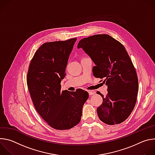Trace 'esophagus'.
<instances>
[{
    "mask_svg": "<svg viewBox=\"0 0 155 155\" xmlns=\"http://www.w3.org/2000/svg\"><path fill=\"white\" fill-rule=\"evenodd\" d=\"M87 92H88V93H89L90 96H92L93 94H95V93H96V92L93 90H89V91H87Z\"/></svg>",
    "mask_w": 155,
    "mask_h": 155,
    "instance_id": "obj_1",
    "label": "esophagus"
}]
</instances>
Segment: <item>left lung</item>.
I'll return each instance as SVG.
<instances>
[{
    "label": "left lung",
    "instance_id": "left-lung-1",
    "mask_svg": "<svg viewBox=\"0 0 155 155\" xmlns=\"http://www.w3.org/2000/svg\"><path fill=\"white\" fill-rule=\"evenodd\" d=\"M82 48L95 64L93 74L105 78L107 95L97 109L99 119L108 125L125 121L133 110L139 90L138 78L127 52L122 44L107 34H98L81 40Z\"/></svg>",
    "mask_w": 155,
    "mask_h": 155
}]
</instances>
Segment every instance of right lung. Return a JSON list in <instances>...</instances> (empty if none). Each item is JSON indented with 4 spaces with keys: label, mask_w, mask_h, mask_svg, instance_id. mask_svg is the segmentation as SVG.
Returning a JSON list of instances; mask_svg holds the SVG:
<instances>
[{
    "label": "right lung",
    "mask_w": 155,
    "mask_h": 155,
    "mask_svg": "<svg viewBox=\"0 0 155 155\" xmlns=\"http://www.w3.org/2000/svg\"><path fill=\"white\" fill-rule=\"evenodd\" d=\"M77 38L45 43L31 60L27 76L28 90L42 118L57 130L69 129L79 123L89 97L81 89L61 91V82Z\"/></svg>",
    "instance_id": "1"
}]
</instances>
